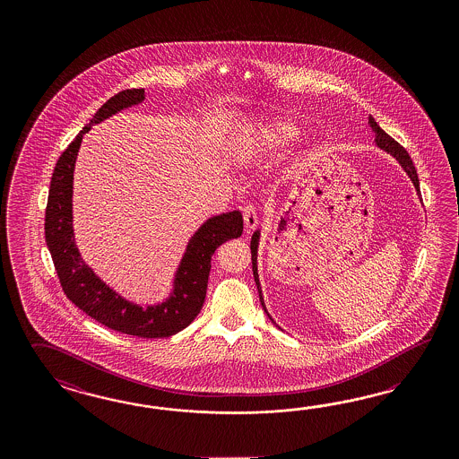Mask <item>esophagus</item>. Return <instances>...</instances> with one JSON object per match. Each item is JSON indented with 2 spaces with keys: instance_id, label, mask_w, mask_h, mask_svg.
Returning <instances> with one entry per match:
<instances>
[{
  "instance_id": "34e87169",
  "label": "esophagus",
  "mask_w": 459,
  "mask_h": 459,
  "mask_svg": "<svg viewBox=\"0 0 459 459\" xmlns=\"http://www.w3.org/2000/svg\"><path fill=\"white\" fill-rule=\"evenodd\" d=\"M243 221L247 230H253L258 226V211L253 204H247L243 208Z\"/></svg>"
}]
</instances>
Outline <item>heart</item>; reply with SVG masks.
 <instances>
[{
	"mask_svg": "<svg viewBox=\"0 0 459 459\" xmlns=\"http://www.w3.org/2000/svg\"><path fill=\"white\" fill-rule=\"evenodd\" d=\"M299 134L297 126L281 118H260L247 122L235 137V149L266 154L290 144Z\"/></svg>",
	"mask_w": 459,
	"mask_h": 459,
	"instance_id": "heart-1",
	"label": "heart"
}]
</instances>
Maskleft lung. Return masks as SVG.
Returning <instances> with one entry per match:
<instances>
[{
	"label": "left lung",
	"instance_id": "8db88e82",
	"mask_svg": "<svg viewBox=\"0 0 459 459\" xmlns=\"http://www.w3.org/2000/svg\"><path fill=\"white\" fill-rule=\"evenodd\" d=\"M368 126L372 127V131L376 134V144L380 147L382 151L389 152L391 156L399 160V164L403 166V169L406 170L407 176L411 178V181L414 184L418 195H420V178H418V172L416 168L412 164V159L409 158L406 149L403 145L399 144L397 141H394L393 137L389 134L382 131L379 127V124L374 120V117H368ZM258 243H260V231H255L253 238H251V263H253V276H255V281H256V287H258V293H260V301H262L263 310L268 315V318L275 324V320L272 318V315L268 314L266 307H264V301H263L262 295V285H260V278H258ZM276 325V324H275ZM278 327V325H276Z\"/></svg>",
	"mask_w": 459,
	"mask_h": 459
}]
</instances>
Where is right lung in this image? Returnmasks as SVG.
I'll list each match as a JSON object with an SVG mask.
<instances>
[{"instance_id": "obj_1", "label": "right lung", "mask_w": 459, "mask_h": 459, "mask_svg": "<svg viewBox=\"0 0 459 459\" xmlns=\"http://www.w3.org/2000/svg\"><path fill=\"white\" fill-rule=\"evenodd\" d=\"M144 89L122 91L110 97L93 116L79 135L66 147L53 170L50 195L45 212V239L50 249L56 275L68 300L75 303L93 320L120 333L160 339L170 337L187 327L203 308L208 289L211 256L220 245L243 233V216L239 211H230L212 216L201 224L191 236L183 260L174 275L169 297L156 305H137L120 297L105 285L80 256L74 236L72 195L74 169L83 134L105 118L120 110L141 104Z\"/></svg>"}]
</instances>
